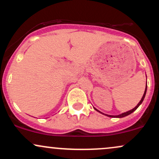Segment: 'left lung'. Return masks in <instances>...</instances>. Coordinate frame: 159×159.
<instances>
[{"instance_id":"8db88e82","label":"left lung","mask_w":159,"mask_h":159,"mask_svg":"<svg viewBox=\"0 0 159 159\" xmlns=\"http://www.w3.org/2000/svg\"><path fill=\"white\" fill-rule=\"evenodd\" d=\"M146 77H147V75H146ZM147 85H146L145 91H144V93H143V97H142L141 100H140V101L139 102V103H138V105H137V106L134 107V108L132 109V110H130V111H126V112H124V113H123V114H119V115H115V116H114V115H108V114H104V113L101 112V111H99L98 110H97V109H96V108H95V107H93V108H94L95 110H96V111H97L98 112L101 113V114H104V115H105V116H109V117H116V118H122V117H124V116H128V115L131 114H132V113L134 112V111H135L136 109L138 108V107H139L140 105H141V103L143 102V101L144 98H145L146 93H147Z\"/></svg>"}]
</instances>
